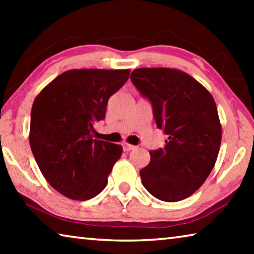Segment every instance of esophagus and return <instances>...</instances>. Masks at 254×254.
<instances>
[{
	"label": "esophagus",
	"mask_w": 254,
	"mask_h": 254,
	"mask_svg": "<svg viewBox=\"0 0 254 254\" xmlns=\"http://www.w3.org/2000/svg\"><path fill=\"white\" fill-rule=\"evenodd\" d=\"M122 145H123V150H124V151H130V150H133V149L136 148L135 145H132V144L127 143V142L122 143Z\"/></svg>",
	"instance_id": "1"
}]
</instances>
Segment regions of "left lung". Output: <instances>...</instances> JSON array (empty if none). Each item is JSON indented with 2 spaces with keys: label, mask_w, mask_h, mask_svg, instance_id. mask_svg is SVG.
I'll use <instances>...</instances> for the list:
<instances>
[{
  "label": "left lung",
  "mask_w": 254,
  "mask_h": 254,
  "mask_svg": "<svg viewBox=\"0 0 254 254\" xmlns=\"http://www.w3.org/2000/svg\"><path fill=\"white\" fill-rule=\"evenodd\" d=\"M130 78L151 102L157 127L168 135L165 148L150 151V163L140 170L143 186L163 201L187 198L207 179L220 151L222 127L214 98L178 69L137 68Z\"/></svg>",
  "instance_id": "left-lung-1"
}]
</instances>
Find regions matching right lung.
I'll use <instances>...</instances> for the list:
<instances>
[{
    "label": "right lung",
    "mask_w": 254,
    "mask_h": 254,
    "mask_svg": "<svg viewBox=\"0 0 254 254\" xmlns=\"http://www.w3.org/2000/svg\"><path fill=\"white\" fill-rule=\"evenodd\" d=\"M128 75L130 69H70L33 102L30 147L47 182L68 198L100 194L121 157L120 144L94 139V124L104 120L107 101Z\"/></svg>",
    "instance_id": "add662e5"
}]
</instances>
